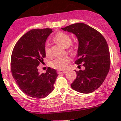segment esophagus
<instances>
[{"instance_id":"esophagus-1","label":"esophagus","mask_w":121,"mask_h":121,"mask_svg":"<svg viewBox=\"0 0 121 121\" xmlns=\"http://www.w3.org/2000/svg\"><path fill=\"white\" fill-rule=\"evenodd\" d=\"M67 71H61V70H58L57 71V73H58V74H61V73H65Z\"/></svg>"}]
</instances>
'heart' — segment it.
<instances>
[{
	"mask_svg": "<svg viewBox=\"0 0 121 121\" xmlns=\"http://www.w3.org/2000/svg\"><path fill=\"white\" fill-rule=\"evenodd\" d=\"M54 39L65 48L70 47L71 44V38L70 36L67 34L63 32H58L55 35ZM44 50H45V54L47 56L50 57L51 56L50 43H45V46H44ZM72 50V49H71L70 51H71ZM69 61H70V58L68 57H58V58H55L50 63V65L54 69H58V70H65L67 67Z\"/></svg>",
	"mask_w": 121,
	"mask_h": 121,
	"instance_id": "obj_1",
	"label": "heart"
}]
</instances>
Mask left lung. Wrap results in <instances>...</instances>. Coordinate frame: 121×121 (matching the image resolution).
<instances>
[{"label":"left lung","mask_w":121,"mask_h":121,"mask_svg":"<svg viewBox=\"0 0 121 121\" xmlns=\"http://www.w3.org/2000/svg\"><path fill=\"white\" fill-rule=\"evenodd\" d=\"M61 29L77 37L78 47L75 63H83L84 67L83 70H75L77 77L71 88L82 93H92L102 85L109 71L111 59L106 41L100 32L85 23H74Z\"/></svg>","instance_id":"8db88e82"}]
</instances>
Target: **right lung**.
<instances>
[{
	"label": "right lung",
	"mask_w": 121,
	"mask_h": 121,
	"mask_svg": "<svg viewBox=\"0 0 121 121\" xmlns=\"http://www.w3.org/2000/svg\"><path fill=\"white\" fill-rule=\"evenodd\" d=\"M52 29H34L23 35L15 44L11 56L12 76L22 92L32 98L41 99L54 90L58 76L55 69L48 67L40 73L38 67L45 57V42Z\"/></svg>",
	"instance_id": "right-lung-1"
}]
</instances>
